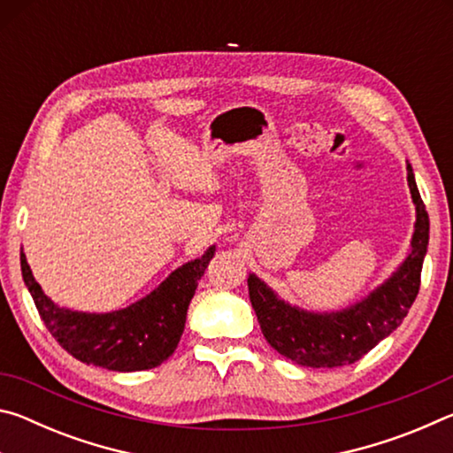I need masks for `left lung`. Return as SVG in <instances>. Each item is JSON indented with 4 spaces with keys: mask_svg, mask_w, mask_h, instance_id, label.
<instances>
[{
    "mask_svg": "<svg viewBox=\"0 0 453 453\" xmlns=\"http://www.w3.org/2000/svg\"><path fill=\"white\" fill-rule=\"evenodd\" d=\"M408 186L416 205L410 250L389 278L362 300L342 310H305L250 273V302L267 343L303 367H342L362 359L408 316L419 291V275L429 242V218L408 164Z\"/></svg>",
    "mask_w": 453,
    "mask_h": 453,
    "instance_id": "obj_1",
    "label": "left lung"
}]
</instances>
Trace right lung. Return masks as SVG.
<instances>
[{"instance_id": "obj_1", "label": "right lung", "mask_w": 453, "mask_h": 453, "mask_svg": "<svg viewBox=\"0 0 453 453\" xmlns=\"http://www.w3.org/2000/svg\"><path fill=\"white\" fill-rule=\"evenodd\" d=\"M213 254L216 245H210L203 256L180 265L142 300L102 313L61 308L35 281L24 248L19 262L45 327L67 354L111 372H142L162 365L178 348L189 302Z\"/></svg>"}]
</instances>
